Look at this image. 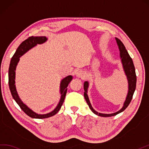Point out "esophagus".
Segmentation results:
<instances>
[{"mask_svg":"<svg viewBox=\"0 0 149 149\" xmlns=\"http://www.w3.org/2000/svg\"><path fill=\"white\" fill-rule=\"evenodd\" d=\"M77 77L78 78H81L84 79L85 78V74L82 71H79L77 72Z\"/></svg>","mask_w":149,"mask_h":149,"instance_id":"obj_1","label":"esophagus"}]
</instances>
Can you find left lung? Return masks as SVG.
<instances>
[{
	"instance_id": "obj_1",
	"label": "left lung",
	"mask_w": 149,
	"mask_h": 149,
	"mask_svg": "<svg viewBox=\"0 0 149 149\" xmlns=\"http://www.w3.org/2000/svg\"><path fill=\"white\" fill-rule=\"evenodd\" d=\"M116 39L118 47V49H119L120 51V57L121 59V62L122 64V67L124 70V72L126 75L127 81H128V93L127 95L126 99H125V101L124 103L123 107H122L119 111H118L115 113H111V114H104V113H98L95 110H94V108H92V105L89 101V99L87 95V90L88 87V81H85L84 85V97L86 100V102H87L89 108H90L92 111L94 113L95 115H97L101 117H112L114 116V115H116L118 113H121L122 111H123L125 108H126L128 105L131 101L132 98H133V95L135 91V88H136V72H135V68L134 65L133 64V60L131 58V57L129 55L127 49H125V47H124V44L122 43V42L119 39L115 38Z\"/></svg>"
}]
</instances>
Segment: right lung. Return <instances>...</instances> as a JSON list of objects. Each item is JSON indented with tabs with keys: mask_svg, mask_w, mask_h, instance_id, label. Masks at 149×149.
<instances>
[{
	"mask_svg": "<svg viewBox=\"0 0 149 149\" xmlns=\"http://www.w3.org/2000/svg\"><path fill=\"white\" fill-rule=\"evenodd\" d=\"M47 41V38L45 36H37L34 37L31 36L28 39H26L24 41H23L18 48L16 49L15 54L13 56V57L10 62L9 72H8V77H9V87L12 96L15 101L17 102L22 110L27 114L28 116L34 118H46L54 116L60 110L62 104H63L64 99L65 97V94L67 93L68 86L70 81L72 80V77L71 75L68 76L67 77L62 79L60 85V92L61 94V100L57 107L52 111L49 112L47 114H38L36 112L33 111L31 109H30L27 105L24 104L22 101L20 100L19 95L17 93L15 86V71L18 62L19 61V57H22L23 55H24L26 52H28L30 49L36 47L38 44L40 45L42 44Z\"/></svg>",
	"mask_w": 149,
	"mask_h": 149,
	"instance_id": "add662e5",
	"label": "right lung"
}]
</instances>
